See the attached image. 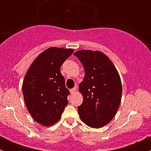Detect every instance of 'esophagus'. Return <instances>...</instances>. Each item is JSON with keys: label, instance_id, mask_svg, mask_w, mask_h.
I'll return each instance as SVG.
<instances>
[{"label": "esophagus", "instance_id": "1", "mask_svg": "<svg viewBox=\"0 0 151 151\" xmlns=\"http://www.w3.org/2000/svg\"><path fill=\"white\" fill-rule=\"evenodd\" d=\"M76 91H77V88H72V89H71V91H70V92H71V93H74L76 92Z\"/></svg>", "mask_w": 151, "mask_h": 151}]
</instances>
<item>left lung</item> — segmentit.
Returning <instances> with one entry per match:
<instances>
[{
	"label": "left lung",
	"instance_id": "8db88e82",
	"mask_svg": "<svg viewBox=\"0 0 151 151\" xmlns=\"http://www.w3.org/2000/svg\"><path fill=\"white\" fill-rule=\"evenodd\" d=\"M85 70L79 85L83 102L78 106L80 118L87 126L99 129L109 123L121 104L122 85L112 62L100 51L82 50L76 52Z\"/></svg>",
	"mask_w": 151,
	"mask_h": 151
}]
</instances>
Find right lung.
Here are the masks:
<instances>
[{"label": "right lung", "mask_w": 151, "mask_h": 151, "mask_svg": "<svg viewBox=\"0 0 151 151\" xmlns=\"http://www.w3.org/2000/svg\"><path fill=\"white\" fill-rule=\"evenodd\" d=\"M73 52V49L50 47L38 55L25 74L24 100L29 113L42 126L57 123L68 104L69 91L60 68Z\"/></svg>", "instance_id": "obj_1"}]
</instances>
